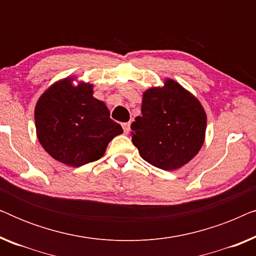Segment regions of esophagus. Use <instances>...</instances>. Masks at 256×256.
I'll use <instances>...</instances> for the list:
<instances>
[{"label":"esophagus","instance_id":"esophagus-1","mask_svg":"<svg viewBox=\"0 0 256 256\" xmlns=\"http://www.w3.org/2000/svg\"><path fill=\"white\" fill-rule=\"evenodd\" d=\"M122 128H124L126 134H128L129 130H130V124L129 122H124V124H122Z\"/></svg>","mask_w":256,"mask_h":256}]
</instances>
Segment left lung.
Instances as JSON below:
<instances>
[{"mask_svg": "<svg viewBox=\"0 0 256 256\" xmlns=\"http://www.w3.org/2000/svg\"><path fill=\"white\" fill-rule=\"evenodd\" d=\"M141 116L132 124V142L144 160L158 169H180L205 141V110L197 98L174 79L143 92Z\"/></svg>", "mask_w": 256, "mask_h": 256, "instance_id": "left-lung-1", "label": "left lung"}]
</instances>
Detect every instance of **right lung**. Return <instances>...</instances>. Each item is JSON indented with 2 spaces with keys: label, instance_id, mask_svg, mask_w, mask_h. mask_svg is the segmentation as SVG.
Wrapping results in <instances>:
<instances>
[{
  "label": "right lung",
  "instance_id": "1",
  "mask_svg": "<svg viewBox=\"0 0 256 256\" xmlns=\"http://www.w3.org/2000/svg\"><path fill=\"white\" fill-rule=\"evenodd\" d=\"M93 87L66 76L45 90L34 107L38 141L66 166L78 168L101 158L108 143L124 132L106 104L93 96Z\"/></svg>",
  "mask_w": 256,
  "mask_h": 256
}]
</instances>
